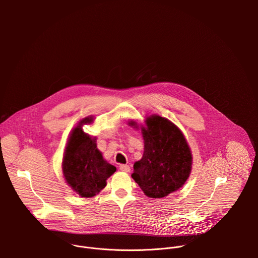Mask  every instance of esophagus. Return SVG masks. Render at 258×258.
<instances>
[{
    "label": "esophagus",
    "instance_id": "1",
    "mask_svg": "<svg viewBox=\"0 0 258 258\" xmlns=\"http://www.w3.org/2000/svg\"><path fill=\"white\" fill-rule=\"evenodd\" d=\"M119 169H120L121 171H123V172H130V171H131V167H130L128 165H124V164H121V165L119 166Z\"/></svg>",
    "mask_w": 258,
    "mask_h": 258
}]
</instances>
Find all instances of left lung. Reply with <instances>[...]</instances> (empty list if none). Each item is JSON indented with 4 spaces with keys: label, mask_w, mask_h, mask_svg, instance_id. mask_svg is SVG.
<instances>
[{
    "label": "left lung",
    "mask_w": 258,
    "mask_h": 258,
    "mask_svg": "<svg viewBox=\"0 0 258 258\" xmlns=\"http://www.w3.org/2000/svg\"><path fill=\"white\" fill-rule=\"evenodd\" d=\"M141 128L144 153L135 162L132 177L149 198H163L180 189L190 176L193 156L182 132L169 119L157 114L146 117Z\"/></svg>",
    "instance_id": "obj_1"
}]
</instances>
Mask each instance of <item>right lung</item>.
Returning a JSON list of instances; mask_svg holds the SVG:
<instances>
[{"label": "right lung", "mask_w": 258, "mask_h": 258, "mask_svg": "<svg viewBox=\"0 0 258 258\" xmlns=\"http://www.w3.org/2000/svg\"><path fill=\"white\" fill-rule=\"evenodd\" d=\"M94 116L80 120L69 135L62 159V173L67 185L84 198L96 196L107 185L116 167L108 163L97 148V138L86 134L84 124H92Z\"/></svg>", "instance_id": "1"}]
</instances>
